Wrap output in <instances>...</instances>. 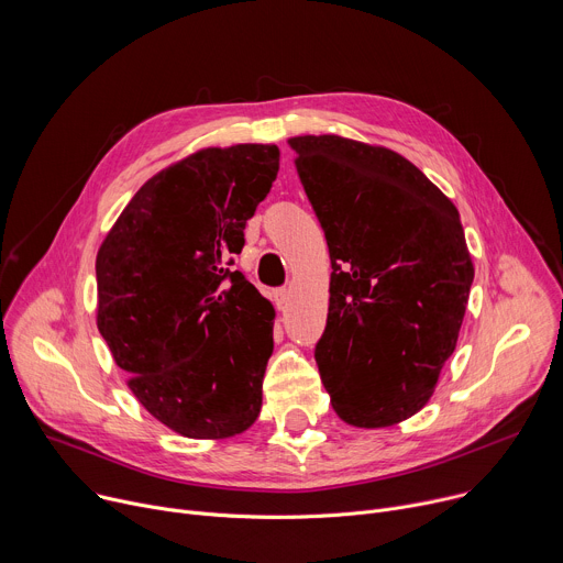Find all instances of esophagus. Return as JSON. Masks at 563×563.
I'll return each mask as SVG.
<instances>
[{"instance_id":"1","label":"esophagus","mask_w":563,"mask_h":563,"mask_svg":"<svg viewBox=\"0 0 563 563\" xmlns=\"http://www.w3.org/2000/svg\"><path fill=\"white\" fill-rule=\"evenodd\" d=\"M272 296H274L276 307H285V302H287V298H289V289H287V287H278V289L272 291Z\"/></svg>"}]
</instances>
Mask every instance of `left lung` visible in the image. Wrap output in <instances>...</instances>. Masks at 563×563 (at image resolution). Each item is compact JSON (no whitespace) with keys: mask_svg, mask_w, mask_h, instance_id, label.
Segmentation results:
<instances>
[{"mask_svg":"<svg viewBox=\"0 0 563 563\" xmlns=\"http://www.w3.org/2000/svg\"><path fill=\"white\" fill-rule=\"evenodd\" d=\"M289 146L332 261L320 380L350 426L406 421L456 347L474 280L459 211L389 148L341 135Z\"/></svg>","mask_w":563,"mask_h":563,"instance_id":"obj_1","label":"left lung"}]
</instances>
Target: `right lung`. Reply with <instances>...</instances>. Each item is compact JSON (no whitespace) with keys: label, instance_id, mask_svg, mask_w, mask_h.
Instances as JSON below:
<instances>
[{"label":"right lung","instance_id":"obj_1","mask_svg":"<svg viewBox=\"0 0 563 563\" xmlns=\"http://www.w3.org/2000/svg\"><path fill=\"white\" fill-rule=\"evenodd\" d=\"M276 144L202 148L146 180L98 252V330L159 423L229 439L261 415L274 307L231 269Z\"/></svg>","mask_w":563,"mask_h":563}]
</instances>
